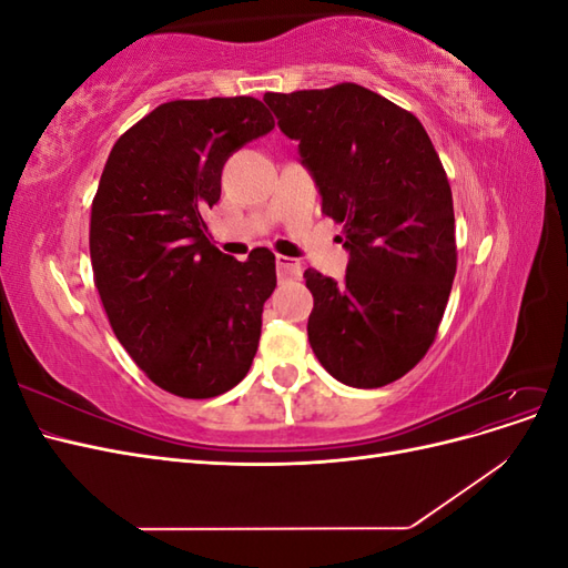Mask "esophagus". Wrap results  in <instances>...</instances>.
Returning a JSON list of instances; mask_svg holds the SVG:
<instances>
[{
    "label": "esophagus",
    "mask_w": 568,
    "mask_h": 568,
    "mask_svg": "<svg viewBox=\"0 0 568 568\" xmlns=\"http://www.w3.org/2000/svg\"><path fill=\"white\" fill-rule=\"evenodd\" d=\"M277 274H280L282 280H301L303 265L296 261V257L277 255Z\"/></svg>",
    "instance_id": "34e87169"
}]
</instances>
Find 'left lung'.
I'll use <instances>...</instances> for the list:
<instances>
[{
	"instance_id": "left-lung-1",
	"label": "left lung",
	"mask_w": 568,
	"mask_h": 568,
	"mask_svg": "<svg viewBox=\"0 0 568 568\" xmlns=\"http://www.w3.org/2000/svg\"><path fill=\"white\" fill-rule=\"evenodd\" d=\"M280 130L298 142L322 213L351 253L341 282L305 270L315 298L313 353L334 379L379 388L432 346L457 270L448 175L409 111L353 82L267 92Z\"/></svg>"
}]
</instances>
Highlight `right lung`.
I'll return each instance as SVG.
<instances>
[{
    "mask_svg": "<svg viewBox=\"0 0 568 568\" xmlns=\"http://www.w3.org/2000/svg\"><path fill=\"white\" fill-rule=\"evenodd\" d=\"M274 128L263 101H168L113 144L90 220L94 284L136 365L180 398H213L251 369L274 253L239 263L209 242L201 213L220 199L234 151Z\"/></svg>",
    "mask_w": 568,
    "mask_h": 568,
    "instance_id": "add662e5",
    "label": "right lung"
}]
</instances>
